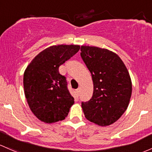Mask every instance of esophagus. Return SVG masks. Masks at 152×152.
<instances>
[{
	"label": "esophagus",
	"instance_id": "1",
	"mask_svg": "<svg viewBox=\"0 0 152 152\" xmlns=\"http://www.w3.org/2000/svg\"><path fill=\"white\" fill-rule=\"evenodd\" d=\"M76 93L78 94V95H79V94H80V89L78 88V89L76 90Z\"/></svg>",
	"mask_w": 152,
	"mask_h": 152
}]
</instances>
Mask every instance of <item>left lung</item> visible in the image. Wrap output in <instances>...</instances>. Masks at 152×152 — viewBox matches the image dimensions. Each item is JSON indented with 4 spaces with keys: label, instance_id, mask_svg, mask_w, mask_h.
<instances>
[{
    "label": "left lung",
    "instance_id": "8db88e82",
    "mask_svg": "<svg viewBox=\"0 0 152 152\" xmlns=\"http://www.w3.org/2000/svg\"><path fill=\"white\" fill-rule=\"evenodd\" d=\"M81 52L94 84L92 98L81 103L84 116L98 125H110L128 106L132 94L130 74L120 57L108 49L81 46Z\"/></svg>",
    "mask_w": 152,
    "mask_h": 152
}]
</instances>
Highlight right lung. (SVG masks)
I'll use <instances>...</instances> for the list:
<instances>
[{
	"label": "right lung",
	"mask_w": 152,
	"mask_h": 152,
	"mask_svg": "<svg viewBox=\"0 0 152 152\" xmlns=\"http://www.w3.org/2000/svg\"><path fill=\"white\" fill-rule=\"evenodd\" d=\"M78 45L52 46L32 60L23 77L24 89L30 110L42 122L63 120L74 103L66 77L59 67L79 52Z\"/></svg>",
	"instance_id": "1"
}]
</instances>
